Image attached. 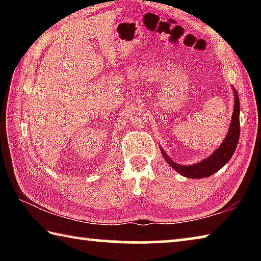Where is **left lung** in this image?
Returning <instances> with one entry per match:
<instances>
[{"mask_svg": "<svg viewBox=\"0 0 261 261\" xmlns=\"http://www.w3.org/2000/svg\"><path fill=\"white\" fill-rule=\"evenodd\" d=\"M233 91V110L231 122L229 125L228 134L226 138L223 139L220 146L211 154L208 158L204 159L194 165H179V163L174 162L167 155L163 148L160 146L161 153L165 160L167 161L175 171H177L184 177L189 178H204L215 174L216 171L220 170L226 163L230 160L233 152L237 147L238 139H240V99L235 88L232 87Z\"/></svg>", "mask_w": 261, "mask_h": 261, "instance_id": "1", "label": "left lung"}]
</instances>
